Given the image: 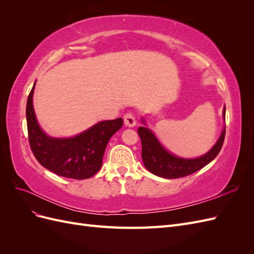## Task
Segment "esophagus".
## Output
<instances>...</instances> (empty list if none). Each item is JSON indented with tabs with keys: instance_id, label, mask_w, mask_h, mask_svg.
Here are the masks:
<instances>
[{
	"instance_id": "esophagus-1",
	"label": "esophagus",
	"mask_w": 254,
	"mask_h": 254,
	"mask_svg": "<svg viewBox=\"0 0 254 254\" xmlns=\"http://www.w3.org/2000/svg\"><path fill=\"white\" fill-rule=\"evenodd\" d=\"M124 123L127 127H134L136 125V121L135 117L132 113H126L124 115Z\"/></svg>"
}]
</instances>
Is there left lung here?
Segmentation results:
<instances>
[{"instance_id":"8db88e82","label":"left lung","mask_w":254,"mask_h":254,"mask_svg":"<svg viewBox=\"0 0 254 254\" xmlns=\"http://www.w3.org/2000/svg\"><path fill=\"white\" fill-rule=\"evenodd\" d=\"M222 118L224 120L226 119V106L222 110ZM141 122L143 126L137 129V133L142 142V160L144 166L151 174L165 179L181 178L201 170L216 158L225 140L226 126L222 128L216 143L204 155L197 158H182L174 155L164 147L155 132L148 127L147 122L144 118H141Z\"/></svg>"}]
</instances>
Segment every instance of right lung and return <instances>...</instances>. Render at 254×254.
<instances>
[{
    "instance_id": "1",
    "label": "right lung",
    "mask_w": 254,
    "mask_h": 254,
    "mask_svg": "<svg viewBox=\"0 0 254 254\" xmlns=\"http://www.w3.org/2000/svg\"><path fill=\"white\" fill-rule=\"evenodd\" d=\"M34 87L26 104L28 140L34 156L43 167L61 177L88 179L103 164V157L111 136L123 126V119L96 123L84 131L68 137L49 135L38 123L34 104Z\"/></svg>"
}]
</instances>
